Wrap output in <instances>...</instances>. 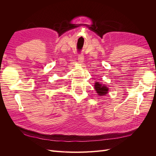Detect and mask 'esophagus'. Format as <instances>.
I'll return each mask as SVG.
<instances>
[{"instance_id": "34e87169", "label": "esophagus", "mask_w": 156, "mask_h": 156, "mask_svg": "<svg viewBox=\"0 0 156 156\" xmlns=\"http://www.w3.org/2000/svg\"><path fill=\"white\" fill-rule=\"evenodd\" d=\"M78 62L80 64H82L84 62V55L83 54H79L78 55Z\"/></svg>"}]
</instances>
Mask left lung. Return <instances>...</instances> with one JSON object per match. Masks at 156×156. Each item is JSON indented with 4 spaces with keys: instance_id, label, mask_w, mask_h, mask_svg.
Returning <instances> with one entry per match:
<instances>
[{
    "instance_id": "left-lung-1",
    "label": "left lung",
    "mask_w": 156,
    "mask_h": 156,
    "mask_svg": "<svg viewBox=\"0 0 156 156\" xmlns=\"http://www.w3.org/2000/svg\"><path fill=\"white\" fill-rule=\"evenodd\" d=\"M94 88L98 94V95L100 96H103L108 93V88L105 84H103L99 82H96L94 84Z\"/></svg>"
}]
</instances>
